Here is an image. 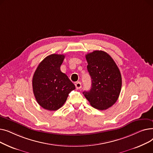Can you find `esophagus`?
<instances>
[{
  "label": "esophagus",
  "instance_id": "34e87169",
  "mask_svg": "<svg viewBox=\"0 0 153 153\" xmlns=\"http://www.w3.org/2000/svg\"><path fill=\"white\" fill-rule=\"evenodd\" d=\"M75 85H76V87L77 89H79L81 87V83L80 82H77L75 84Z\"/></svg>",
  "mask_w": 153,
  "mask_h": 153
}]
</instances>
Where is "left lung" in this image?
I'll return each instance as SVG.
<instances>
[{"mask_svg":"<svg viewBox=\"0 0 153 153\" xmlns=\"http://www.w3.org/2000/svg\"><path fill=\"white\" fill-rule=\"evenodd\" d=\"M92 87L83 94L91 105L106 110L117 102L122 89V76L116 63L105 51L96 50L85 55Z\"/></svg>","mask_w":153,"mask_h":153,"instance_id":"obj_1","label":"left lung"}]
</instances>
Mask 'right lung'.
I'll return each mask as SVG.
<instances>
[{"label":"right lung","mask_w":153,"mask_h":153,"mask_svg":"<svg viewBox=\"0 0 153 153\" xmlns=\"http://www.w3.org/2000/svg\"><path fill=\"white\" fill-rule=\"evenodd\" d=\"M65 58L64 54L48 56L37 67L32 79L35 97L43 108L55 111L61 108L69 94L76 89L60 67Z\"/></svg>","instance_id":"1"}]
</instances>
